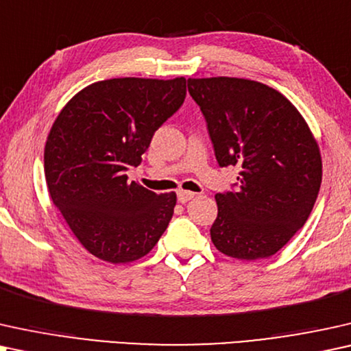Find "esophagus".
<instances>
[{
	"label": "esophagus",
	"instance_id": "esophagus-1",
	"mask_svg": "<svg viewBox=\"0 0 351 351\" xmlns=\"http://www.w3.org/2000/svg\"><path fill=\"white\" fill-rule=\"evenodd\" d=\"M194 193H191V191H178V202H181V204H186V202H189L191 199L194 197Z\"/></svg>",
	"mask_w": 351,
	"mask_h": 351
}]
</instances>
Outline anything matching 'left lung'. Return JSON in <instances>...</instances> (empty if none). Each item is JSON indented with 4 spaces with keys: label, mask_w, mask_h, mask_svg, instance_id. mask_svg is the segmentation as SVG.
<instances>
[{
    "label": "left lung",
    "mask_w": 351,
    "mask_h": 351,
    "mask_svg": "<svg viewBox=\"0 0 351 351\" xmlns=\"http://www.w3.org/2000/svg\"><path fill=\"white\" fill-rule=\"evenodd\" d=\"M219 167H237L236 189L215 195V247L239 260L268 258L310 217L322 180L316 139L291 101L244 78H188Z\"/></svg>",
    "instance_id": "left-lung-1"
}]
</instances>
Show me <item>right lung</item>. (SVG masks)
<instances>
[{"mask_svg": "<svg viewBox=\"0 0 351 351\" xmlns=\"http://www.w3.org/2000/svg\"><path fill=\"white\" fill-rule=\"evenodd\" d=\"M186 97V78H112L75 95L45 146L51 200L78 242L97 258L130 263L165 232L176 194H156L127 171Z\"/></svg>", "mask_w": 351, "mask_h": 351, "instance_id": "1", "label": "right lung"}]
</instances>
